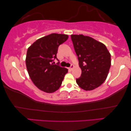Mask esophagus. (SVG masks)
<instances>
[{
    "mask_svg": "<svg viewBox=\"0 0 131 131\" xmlns=\"http://www.w3.org/2000/svg\"><path fill=\"white\" fill-rule=\"evenodd\" d=\"M74 67V64H71V66H70V68L71 70H72L73 69V68Z\"/></svg>",
    "mask_w": 131,
    "mask_h": 131,
    "instance_id": "34e87169",
    "label": "esophagus"
}]
</instances>
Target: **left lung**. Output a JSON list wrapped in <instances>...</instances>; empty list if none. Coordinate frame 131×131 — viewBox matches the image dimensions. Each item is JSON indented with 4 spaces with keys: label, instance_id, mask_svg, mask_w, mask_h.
<instances>
[{
    "label": "left lung",
    "instance_id": "1",
    "mask_svg": "<svg viewBox=\"0 0 131 131\" xmlns=\"http://www.w3.org/2000/svg\"><path fill=\"white\" fill-rule=\"evenodd\" d=\"M71 38L82 70L76 82L82 89L91 91L106 80L111 66V55L104 44L91 37L71 35Z\"/></svg>",
    "mask_w": 131,
    "mask_h": 131
}]
</instances>
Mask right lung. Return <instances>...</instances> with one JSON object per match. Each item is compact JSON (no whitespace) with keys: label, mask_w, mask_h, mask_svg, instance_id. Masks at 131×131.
I'll return each instance as SVG.
<instances>
[{"label":"right lung","mask_w":131,"mask_h":131,"mask_svg":"<svg viewBox=\"0 0 131 131\" xmlns=\"http://www.w3.org/2000/svg\"><path fill=\"white\" fill-rule=\"evenodd\" d=\"M65 34H51L36 40L28 49L26 66L28 72L38 88L52 93L59 88L68 70L55 64L59 46L67 40Z\"/></svg>","instance_id":"right-lung-1"}]
</instances>
